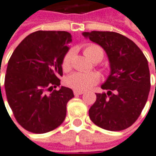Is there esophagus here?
Returning a JSON list of instances; mask_svg holds the SVG:
<instances>
[{
    "label": "esophagus",
    "instance_id": "obj_1",
    "mask_svg": "<svg viewBox=\"0 0 156 156\" xmlns=\"http://www.w3.org/2000/svg\"><path fill=\"white\" fill-rule=\"evenodd\" d=\"M85 92L83 91H74V94L76 95V96H78V95H81V94H83Z\"/></svg>",
    "mask_w": 156,
    "mask_h": 156
}]
</instances>
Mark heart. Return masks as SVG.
<instances>
[{"mask_svg":"<svg viewBox=\"0 0 156 156\" xmlns=\"http://www.w3.org/2000/svg\"><path fill=\"white\" fill-rule=\"evenodd\" d=\"M85 55L94 63H98L103 59L105 52L101 47L96 44H89L84 48ZM72 52L68 51L64 55L62 66L65 71H69L71 68ZM99 80V75L96 72H75L69 76L66 84L76 91H86L96 85Z\"/></svg>","mask_w":156,"mask_h":156,"instance_id":"heart-1","label":"heart"}]
</instances>
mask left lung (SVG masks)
I'll return each mask as SVG.
<instances>
[{
    "label": "left lung",
    "instance_id": "left-lung-1",
    "mask_svg": "<svg viewBox=\"0 0 156 156\" xmlns=\"http://www.w3.org/2000/svg\"><path fill=\"white\" fill-rule=\"evenodd\" d=\"M82 35L98 44L109 60L110 75L96 93L89 117L101 128L121 131L133 124L145 106L150 90L148 61L132 40L116 32L92 31Z\"/></svg>",
    "mask_w": 156,
    "mask_h": 156
}]
</instances>
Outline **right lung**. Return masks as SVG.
<instances>
[{
	"label": "right lung",
	"instance_id": "obj_1",
	"mask_svg": "<svg viewBox=\"0 0 156 156\" xmlns=\"http://www.w3.org/2000/svg\"><path fill=\"white\" fill-rule=\"evenodd\" d=\"M71 35L66 31L38 30L21 41L11 56L5 76V91L15 119L33 133H46L59 126L71 89L60 86L62 62ZM2 93V90H1Z\"/></svg>",
	"mask_w": 156,
	"mask_h": 156
}]
</instances>
